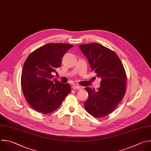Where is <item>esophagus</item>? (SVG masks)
Returning a JSON list of instances; mask_svg holds the SVG:
<instances>
[{
    "label": "esophagus",
    "mask_w": 151,
    "mask_h": 151,
    "mask_svg": "<svg viewBox=\"0 0 151 151\" xmlns=\"http://www.w3.org/2000/svg\"><path fill=\"white\" fill-rule=\"evenodd\" d=\"M73 88L74 89H77V90H81L82 89V87L80 86H78V85H73Z\"/></svg>",
    "instance_id": "obj_1"
}]
</instances>
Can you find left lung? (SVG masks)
<instances>
[{
    "label": "left lung",
    "mask_w": 151,
    "mask_h": 151,
    "mask_svg": "<svg viewBox=\"0 0 151 151\" xmlns=\"http://www.w3.org/2000/svg\"><path fill=\"white\" fill-rule=\"evenodd\" d=\"M79 48L91 70L101 79L97 92L95 88H85L88 97L84 108L93 116L102 118L115 109L125 95L127 76L124 68L114 51L99 43L81 45Z\"/></svg>",
    "instance_id": "left-lung-1"
}]
</instances>
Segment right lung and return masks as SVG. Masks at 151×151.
<instances>
[{
  "instance_id": "1",
  "label": "right lung",
  "mask_w": 151,
  "mask_h": 151,
  "mask_svg": "<svg viewBox=\"0 0 151 151\" xmlns=\"http://www.w3.org/2000/svg\"><path fill=\"white\" fill-rule=\"evenodd\" d=\"M73 45L46 44L30 53L24 63L21 86L24 97L36 111L44 114L56 110L71 92L68 83L54 78L53 73L61 67L62 58Z\"/></svg>"
}]
</instances>
